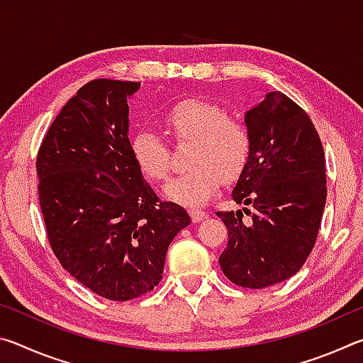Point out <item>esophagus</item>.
<instances>
[{
  "label": "esophagus",
  "instance_id": "34e87169",
  "mask_svg": "<svg viewBox=\"0 0 363 363\" xmlns=\"http://www.w3.org/2000/svg\"><path fill=\"white\" fill-rule=\"evenodd\" d=\"M190 216H192L194 223H200V220H203L206 218V213L203 210H196V208H192V210H190Z\"/></svg>",
  "mask_w": 363,
  "mask_h": 363
}]
</instances>
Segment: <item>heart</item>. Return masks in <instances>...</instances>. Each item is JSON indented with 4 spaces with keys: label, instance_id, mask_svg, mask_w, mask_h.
<instances>
[{
    "label": "heart",
    "instance_id": "heart-1",
    "mask_svg": "<svg viewBox=\"0 0 363 363\" xmlns=\"http://www.w3.org/2000/svg\"><path fill=\"white\" fill-rule=\"evenodd\" d=\"M163 121L177 138L192 139V169L164 184V196L184 206H201L216 192L220 176L233 179L248 162L251 139L240 121L225 116L218 104L187 97L171 106ZM131 157L140 173L152 181H162L169 173L167 145L150 130L134 133Z\"/></svg>",
    "mask_w": 363,
    "mask_h": 363
}]
</instances>
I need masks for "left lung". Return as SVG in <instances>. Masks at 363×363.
<instances>
[{
  "label": "left lung",
  "mask_w": 363,
  "mask_h": 363,
  "mask_svg": "<svg viewBox=\"0 0 363 363\" xmlns=\"http://www.w3.org/2000/svg\"><path fill=\"white\" fill-rule=\"evenodd\" d=\"M248 162L232 190L237 211H218L227 227L219 256L225 277L266 288L293 277L314 248L327 201L320 138L303 108L270 91L245 113Z\"/></svg>",
  "instance_id": "8db88e82"
}]
</instances>
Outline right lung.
I'll list each match as a JSON object with an SVG mask.
<instances>
[{"label":"right lung","mask_w":363,"mask_h":363,"mask_svg":"<svg viewBox=\"0 0 363 363\" xmlns=\"http://www.w3.org/2000/svg\"><path fill=\"white\" fill-rule=\"evenodd\" d=\"M140 83L94 79L65 104L43 139L36 173L49 243L99 296L128 301L162 280L169 243L190 224L158 201L134 163L128 101Z\"/></svg>","instance_id":"add662e5"}]
</instances>
